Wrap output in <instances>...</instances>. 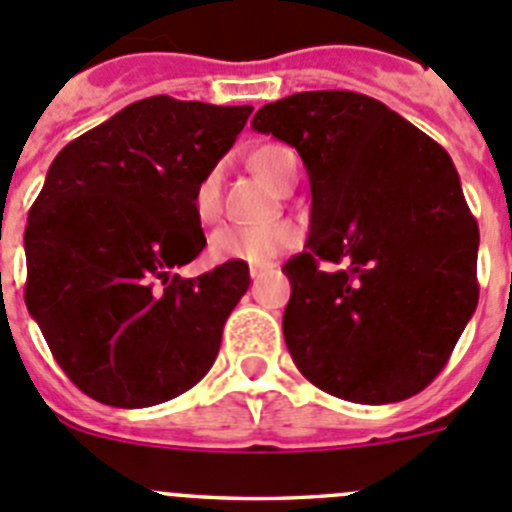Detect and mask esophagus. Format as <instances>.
<instances>
[{"label":"esophagus","instance_id":"esophagus-1","mask_svg":"<svg viewBox=\"0 0 512 512\" xmlns=\"http://www.w3.org/2000/svg\"><path fill=\"white\" fill-rule=\"evenodd\" d=\"M274 269V264H261V266H251V279H259L264 271Z\"/></svg>","mask_w":512,"mask_h":512}]
</instances>
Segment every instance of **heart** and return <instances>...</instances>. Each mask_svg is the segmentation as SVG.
<instances>
[{"label":"heart","mask_w":512,"mask_h":512,"mask_svg":"<svg viewBox=\"0 0 512 512\" xmlns=\"http://www.w3.org/2000/svg\"><path fill=\"white\" fill-rule=\"evenodd\" d=\"M248 164L256 174L264 179L269 187L279 189V184L295 169V153L279 143H264L251 153ZM220 194H217V174H210L194 189V212L202 223H210L217 215ZM297 241V230L289 223L259 225V228H238V225H225L210 235V256L215 261H241V264L261 266L269 264L282 248L292 246Z\"/></svg>","instance_id":"heart-1"}]
</instances>
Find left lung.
<instances>
[{"label": "left lung", "instance_id": "left-lung-1", "mask_svg": "<svg viewBox=\"0 0 512 512\" xmlns=\"http://www.w3.org/2000/svg\"><path fill=\"white\" fill-rule=\"evenodd\" d=\"M251 128L297 148L310 176L307 251L282 269L297 369L361 405L418 395L479 297V228L451 156L379 99L338 89L264 104Z\"/></svg>", "mask_w": 512, "mask_h": 512}]
</instances>
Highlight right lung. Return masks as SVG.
I'll return each mask as SVG.
<instances>
[{"label": "right lung", "instance_id": "obj_1", "mask_svg": "<svg viewBox=\"0 0 512 512\" xmlns=\"http://www.w3.org/2000/svg\"><path fill=\"white\" fill-rule=\"evenodd\" d=\"M253 107L148 97L53 158L25 228V305L84 395L151 408L215 364L248 264L171 274L205 248L194 189Z\"/></svg>", "mask_w": 512, "mask_h": 512}]
</instances>
